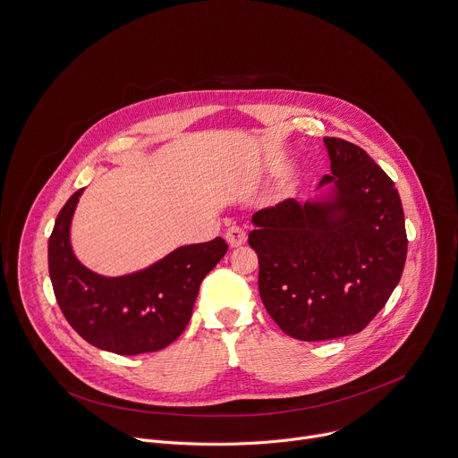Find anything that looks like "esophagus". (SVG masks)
<instances>
[{
	"mask_svg": "<svg viewBox=\"0 0 458 458\" xmlns=\"http://www.w3.org/2000/svg\"><path fill=\"white\" fill-rule=\"evenodd\" d=\"M225 240L229 242L231 247H238L242 243H245L247 236H245V231L238 225H231L227 231H225Z\"/></svg>",
	"mask_w": 458,
	"mask_h": 458,
	"instance_id": "1",
	"label": "esophagus"
}]
</instances>
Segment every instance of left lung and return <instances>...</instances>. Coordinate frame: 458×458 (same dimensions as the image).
<instances>
[{
	"mask_svg": "<svg viewBox=\"0 0 458 458\" xmlns=\"http://www.w3.org/2000/svg\"><path fill=\"white\" fill-rule=\"evenodd\" d=\"M335 198L284 199L252 215L259 289L271 318L293 338L360 333L396 287L408 234L394 182L364 148L324 138Z\"/></svg>",
	"mask_w": 458,
	"mask_h": 458,
	"instance_id": "left-lung-1",
	"label": "left lung"
}]
</instances>
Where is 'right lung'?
Here are the masks:
<instances>
[{
  "label": "right lung",
  "instance_id": "add662e5",
  "mask_svg": "<svg viewBox=\"0 0 458 458\" xmlns=\"http://www.w3.org/2000/svg\"><path fill=\"white\" fill-rule=\"evenodd\" d=\"M81 192L67 199L48 238V275L64 317L98 349L140 354L167 347L187 327L201 280L227 252L225 240L183 245L134 275L99 276L76 260L69 242Z\"/></svg>",
  "mask_w": 458,
  "mask_h": 458
}]
</instances>
